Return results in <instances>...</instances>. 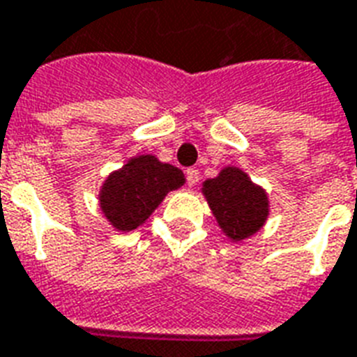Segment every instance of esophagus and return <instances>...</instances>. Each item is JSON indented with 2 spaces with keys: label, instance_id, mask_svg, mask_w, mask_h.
Returning a JSON list of instances; mask_svg holds the SVG:
<instances>
[{
  "label": "esophagus",
  "instance_id": "obj_1",
  "mask_svg": "<svg viewBox=\"0 0 357 357\" xmlns=\"http://www.w3.org/2000/svg\"><path fill=\"white\" fill-rule=\"evenodd\" d=\"M185 178H187V185H189V187H195L198 181V170H195V168L185 170Z\"/></svg>",
  "mask_w": 357,
  "mask_h": 357
}]
</instances>
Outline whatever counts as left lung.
Listing matches in <instances>:
<instances>
[{
  "label": "left lung",
  "instance_id": "left-lung-1",
  "mask_svg": "<svg viewBox=\"0 0 357 357\" xmlns=\"http://www.w3.org/2000/svg\"><path fill=\"white\" fill-rule=\"evenodd\" d=\"M202 192L217 225L232 241L251 238L268 221V195L241 168H222L217 178L204 181Z\"/></svg>",
  "mask_w": 357,
  "mask_h": 357
}]
</instances>
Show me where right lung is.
Listing matches in <instances>:
<instances>
[{"mask_svg":"<svg viewBox=\"0 0 357 357\" xmlns=\"http://www.w3.org/2000/svg\"><path fill=\"white\" fill-rule=\"evenodd\" d=\"M185 176L179 168L160 162L155 155H138L105 179L99 206L119 232H130L146 222L170 190L179 189Z\"/></svg>","mask_w":357,"mask_h":357,"instance_id":"add662e5","label":"right lung"}]
</instances>
